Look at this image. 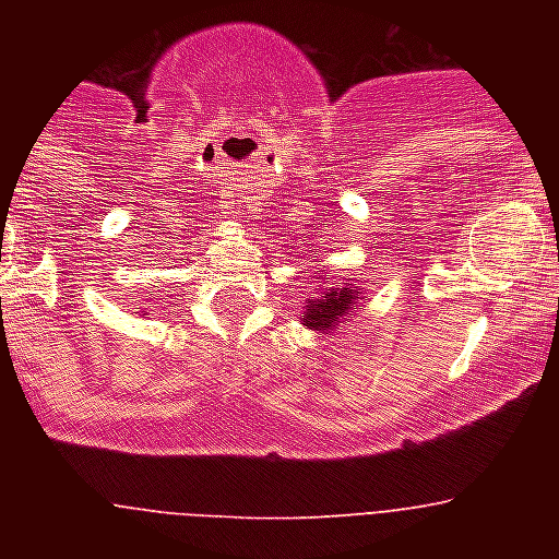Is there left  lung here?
Wrapping results in <instances>:
<instances>
[{"mask_svg": "<svg viewBox=\"0 0 559 559\" xmlns=\"http://www.w3.org/2000/svg\"><path fill=\"white\" fill-rule=\"evenodd\" d=\"M357 310H362L357 289L331 287V289H324L319 298H307L305 319H301V324H307L310 331L333 333L336 328H340L342 319H350Z\"/></svg>", "mask_w": 559, "mask_h": 559, "instance_id": "8db88e82", "label": "left lung"}]
</instances>
